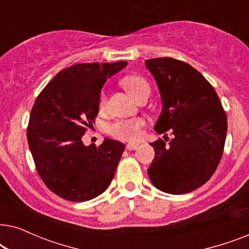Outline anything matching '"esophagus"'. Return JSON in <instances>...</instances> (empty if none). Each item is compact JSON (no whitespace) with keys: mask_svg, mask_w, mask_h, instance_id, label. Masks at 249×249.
I'll return each mask as SVG.
<instances>
[{"mask_svg":"<svg viewBox=\"0 0 249 249\" xmlns=\"http://www.w3.org/2000/svg\"><path fill=\"white\" fill-rule=\"evenodd\" d=\"M138 147V144H135V142H129V144L125 145V149L127 151H134Z\"/></svg>","mask_w":249,"mask_h":249,"instance_id":"1","label":"esophagus"}]
</instances>
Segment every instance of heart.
<instances>
[{"instance_id": "heart-1", "label": "heart", "mask_w": 249, "mask_h": 249, "mask_svg": "<svg viewBox=\"0 0 249 249\" xmlns=\"http://www.w3.org/2000/svg\"><path fill=\"white\" fill-rule=\"evenodd\" d=\"M124 86L127 88L136 100L141 98L142 95L149 94V85L146 79L141 76H128L122 80ZM105 95H101L100 105L104 107ZM142 119H131V120H120L112 124L108 127V132L115 138L124 141H136L142 136V129L144 127Z\"/></svg>"}]
</instances>
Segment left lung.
Wrapping results in <instances>:
<instances>
[{
	"label": "left lung",
	"mask_w": 249,
	"mask_h": 249,
	"mask_svg": "<svg viewBox=\"0 0 249 249\" xmlns=\"http://www.w3.org/2000/svg\"><path fill=\"white\" fill-rule=\"evenodd\" d=\"M145 66L161 94L162 112L154 130L173 135L169 144L163 139L151 142L155 158L148 168L149 180L161 192L190 193L219 165L228 129L226 112L212 85L188 63L158 57L146 60Z\"/></svg>",
	"instance_id": "obj_1"
}]
</instances>
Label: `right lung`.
<instances>
[{"label": "right lung", "mask_w": 249, "mask_h": 249, "mask_svg": "<svg viewBox=\"0 0 249 249\" xmlns=\"http://www.w3.org/2000/svg\"><path fill=\"white\" fill-rule=\"evenodd\" d=\"M128 62L81 63L60 71L40 91L30 112L27 139L47 188L71 202H86L113 179L124 145L105 138L96 147L83 136L98 114L101 89Z\"/></svg>", "instance_id": "right-lung-1"}]
</instances>
